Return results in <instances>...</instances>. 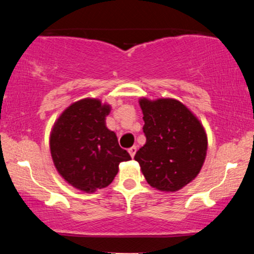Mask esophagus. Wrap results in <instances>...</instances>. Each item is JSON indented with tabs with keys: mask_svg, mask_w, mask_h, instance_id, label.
I'll return each mask as SVG.
<instances>
[{
	"mask_svg": "<svg viewBox=\"0 0 254 254\" xmlns=\"http://www.w3.org/2000/svg\"><path fill=\"white\" fill-rule=\"evenodd\" d=\"M136 152H137V147H136V146H132V147L129 148V153H130V155H131V158L134 157V154H136Z\"/></svg>",
	"mask_w": 254,
	"mask_h": 254,
	"instance_id": "obj_1",
	"label": "esophagus"
}]
</instances>
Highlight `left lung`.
<instances>
[{"label": "left lung", "instance_id": "1", "mask_svg": "<svg viewBox=\"0 0 254 254\" xmlns=\"http://www.w3.org/2000/svg\"><path fill=\"white\" fill-rule=\"evenodd\" d=\"M146 143L134 155L147 184L177 191L200 173L207 154L205 131L191 111L173 99H140Z\"/></svg>", "mask_w": 254, "mask_h": 254}]
</instances>
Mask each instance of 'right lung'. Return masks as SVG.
I'll return each instance as SVG.
<instances>
[{"label":"right lung","mask_w":254,"mask_h":254,"mask_svg":"<svg viewBox=\"0 0 254 254\" xmlns=\"http://www.w3.org/2000/svg\"><path fill=\"white\" fill-rule=\"evenodd\" d=\"M110 107L100 100L73 103L54 123L50 148L59 174L80 190L92 192L109 186L122 161L131 157L106 127Z\"/></svg>","instance_id":"obj_1"}]
</instances>
